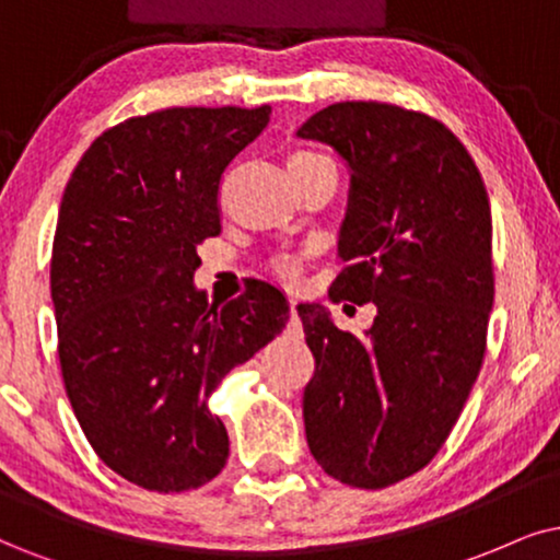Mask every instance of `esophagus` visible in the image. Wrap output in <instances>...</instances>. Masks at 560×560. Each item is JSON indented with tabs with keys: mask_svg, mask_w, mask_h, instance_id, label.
Masks as SVG:
<instances>
[{
	"mask_svg": "<svg viewBox=\"0 0 560 560\" xmlns=\"http://www.w3.org/2000/svg\"><path fill=\"white\" fill-rule=\"evenodd\" d=\"M289 313H292V317L296 315V296H289Z\"/></svg>",
	"mask_w": 560,
	"mask_h": 560,
	"instance_id": "obj_1",
	"label": "esophagus"
}]
</instances>
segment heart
<instances>
[{
	"instance_id": "1",
	"label": "heart",
	"mask_w": 560,
	"mask_h": 560,
	"mask_svg": "<svg viewBox=\"0 0 560 560\" xmlns=\"http://www.w3.org/2000/svg\"><path fill=\"white\" fill-rule=\"evenodd\" d=\"M304 158H315V154H310V152L292 154V160H304ZM273 271H276V276H279V279H284V281H289V284H294V281L300 279V273H302V264H300V260H294V258H279L273 264Z\"/></svg>"
}]
</instances>
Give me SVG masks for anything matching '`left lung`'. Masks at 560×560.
Returning <instances> with one entry per match:
<instances>
[{"instance_id": "left-lung-1", "label": "left lung", "mask_w": 560, "mask_h": 560, "mask_svg": "<svg viewBox=\"0 0 560 560\" xmlns=\"http://www.w3.org/2000/svg\"><path fill=\"white\" fill-rule=\"evenodd\" d=\"M302 139L330 144L351 173L330 300L377 307L364 338L300 304L315 377L304 431L317 465L353 488L427 468L483 364L493 307L491 207L476 162L427 113L349 101L317 110Z\"/></svg>"}]
</instances>
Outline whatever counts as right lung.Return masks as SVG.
<instances>
[{"mask_svg":"<svg viewBox=\"0 0 560 560\" xmlns=\"http://www.w3.org/2000/svg\"><path fill=\"white\" fill-rule=\"evenodd\" d=\"M271 118L260 108H167L113 126L63 188L51 253L61 377L113 472L180 493L230 455L207 400L289 320L279 289L214 307L194 287L196 247L222 232L224 170Z\"/></svg>","mask_w":560,"mask_h":560,"instance_id":"right-lung-1","label":"right lung"}]
</instances>
